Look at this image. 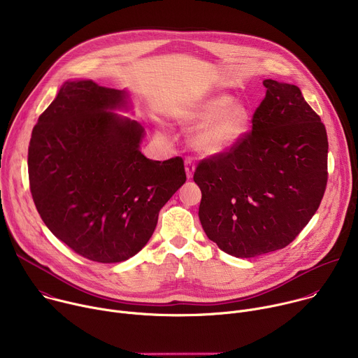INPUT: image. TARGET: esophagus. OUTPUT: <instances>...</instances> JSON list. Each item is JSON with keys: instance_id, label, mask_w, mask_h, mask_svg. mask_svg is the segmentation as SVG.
<instances>
[{"instance_id": "34e87169", "label": "esophagus", "mask_w": 358, "mask_h": 358, "mask_svg": "<svg viewBox=\"0 0 358 358\" xmlns=\"http://www.w3.org/2000/svg\"><path fill=\"white\" fill-rule=\"evenodd\" d=\"M184 164H185V173H187V178H192V174H194V171H195V163H194V160L188 157V159H185Z\"/></svg>"}]
</instances>
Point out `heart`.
I'll return each instance as SVG.
<instances>
[{
    "label": "heart",
    "instance_id": "b5f03b06",
    "mask_svg": "<svg viewBox=\"0 0 358 358\" xmlns=\"http://www.w3.org/2000/svg\"><path fill=\"white\" fill-rule=\"evenodd\" d=\"M187 122L202 123L194 133L196 150L210 156L231 151L245 136L249 127V110L235 103L231 94H215L185 113Z\"/></svg>",
    "mask_w": 358,
    "mask_h": 358
}]
</instances>
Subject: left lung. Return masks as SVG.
I'll use <instances>...</instances> for the list:
<instances>
[{
    "label": "left lung",
    "instance_id": "obj_1",
    "mask_svg": "<svg viewBox=\"0 0 358 358\" xmlns=\"http://www.w3.org/2000/svg\"><path fill=\"white\" fill-rule=\"evenodd\" d=\"M252 130L228 152L199 162V221L218 248L255 258L287 246L317 211L327 184L329 141L294 85L264 80Z\"/></svg>",
    "mask_w": 358,
    "mask_h": 358
}]
</instances>
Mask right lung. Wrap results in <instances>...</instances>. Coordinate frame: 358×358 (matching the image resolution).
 Segmentation results:
<instances>
[{"label": "right lung", "mask_w": 358, "mask_h": 358, "mask_svg": "<svg viewBox=\"0 0 358 358\" xmlns=\"http://www.w3.org/2000/svg\"><path fill=\"white\" fill-rule=\"evenodd\" d=\"M126 90L68 80L39 116L28 147L35 207L80 257L116 264L144 248L159 213L185 182L184 162L147 159L144 127L127 110Z\"/></svg>", "instance_id": "right-lung-1"}]
</instances>
